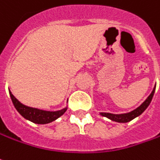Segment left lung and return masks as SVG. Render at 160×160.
Wrapping results in <instances>:
<instances>
[{"mask_svg": "<svg viewBox=\"0 0 160 160\" xmlns=\"http://www.w3.org/2000/svg\"><path fill=\"white\" fill-rule=\"evenodd\" d=\"M155 89H156V85L153 88L152 92V93L148 96V98L143 101V102L138 107V108L134 109L133 111L129 112H126V113H119V114H116V113H111V112H99L100 115H102L104 117H107L108 119H110L112 122H116L120 123H126L132 121L133 119L138 117L140 114H142V112L145 111V109L149 107L150 103L152 99L153 95H154V92H155Z\"/></svg>", "mask_w": 160, "mask_h": 160, "instance_id": "8db88e82", "label": "left lung"}]
</instances>
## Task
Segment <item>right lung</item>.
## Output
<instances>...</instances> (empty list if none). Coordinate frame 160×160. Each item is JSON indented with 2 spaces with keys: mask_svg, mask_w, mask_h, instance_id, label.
Returning <instances> with one entry per match:
<instances>
[{
  "mask_svg": "<svg viewBox=\"0 0 160 160\" xmlns=\"http://www.w3.org/2000/svg\"><path fill=\"white\" fill-rule=\"evenodd\" d=\"M9 95H10L14 107L22 117L32 122L37 123V124H48V123L52 122L53 121L57 120L59 117H61L68 109L66 107L57 111H47V110H41L38 108H31V107H27L22 104L18 98H15L10 91H9Z\"/></svg>",
  "mask_w": 160,
  "mask_h": 160,
  "instance_id": "obj_1",
  "label": "right lung"
}]
</instances>
